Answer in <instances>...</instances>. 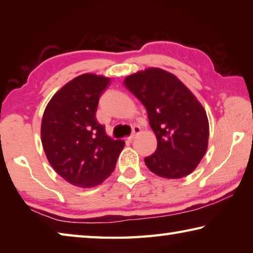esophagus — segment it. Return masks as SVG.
Instances as JSON below:
<instances>
[{
  "label": "esophagus",
  "instance_id": "esophagus-1",
  "mask_svg": "<svg viewBox=\"0 0 253 253\" xmlns=\"http://www.w3.org/2000/svg\"><path fill=\"white\" fill-rule=\"evenodd\" d=\"M140 132V127L139 126H134L132 127V130H131V134H130V136L128 137V140H132L135 138V137L138 135Z\"/></svg>",
  "mask_w": 253,
  "mask_h": 253
}]
</instances>
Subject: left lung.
<instances>
[{
  "label": "left lung",
  "mask_w": 253,
  "mask_h": 253,
  "mask_svg": "<svg viewBox=\"0 0 253 253\" xmlns=\"http://www.w3.org/2000/svg\"><path fill=\"white\" fill-rule=\"evenodd\" d=\"M125 87L145 106L157 148L145 157L148 169L165 178H181L196 169L209 142L203 107L169 72L149 68L128 76Z\"/></svg>",
  "instance_id": "1"
}]
</instances>
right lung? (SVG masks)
Wrapping results in <instances>:
<instances>
[{"mask_svg":"<svg viewBox=\"0 0 253 253\" xmlns=\"http://www.w3.org/2000/svg\"><path fill=\"white\" fill-rule=\"evenodd\" d=\"M109 78L92 74L77 77L46 106L41 140L46 158L60 176L75 186L99 185L114 172L123 140L106 135L96 111Z\"/></svg>","mask_w":253,"mask_h":253,"instance_id":"add662e5","label":"right lung"}]
</instances>
